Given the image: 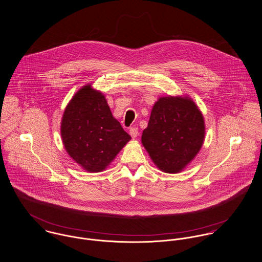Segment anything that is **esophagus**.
<instances>
[{
	"instance_id": "1",
	"label": "esophagus",
	"mask_w": 262,
	"mask_h": 262,
	"mask_svg": "<svg viewBox=\"0 0 262 262\" xmlns=\"http://www.w3.org/2000/svg\"><path fill=\"white\" fill-rule=\"evenodd\" d=\"M129 135H130V137H132L133 139H136V138L138 137V135H139V129H138V127H130V128H129Z\"/></svg>"
}]
</instances>
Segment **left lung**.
Returning <instances> with one entry per match:
<instances>
[{
	"mask_svg": "<svg viewBox=\"0 0 262 262\" xmlns=\"http://www.w3.org/2000/svg\"><path fill=\"white\" fill-rule=\"evenodd\" d=\"M205 138L202 113L188 96H164L154 104L142 144L165 173L183 171L197 156Z\"/></svg>",
	"mask_w": 262,
	"mask_h": 262,
	"instance_id": "obj_1",
	"label": "left lung"
}]
</instances>
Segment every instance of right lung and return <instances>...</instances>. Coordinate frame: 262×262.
<instances>
[{"instance_id": "1", "label": "right lung", "mask_w": 262, "mask_h": 262, "mask_svg": "<svg viewBox=\"0 0 262 262\" xmlns=\"http://www.w3.org/2000/svg\"><path fill=\"white\" fill-rule=\"evenodd\" d=\"M61 137L68 155L89 173L105 170L132 139L113 117L104 95L90 84L67 104Z\"/></svg>"}]
</instances>
